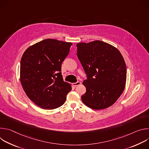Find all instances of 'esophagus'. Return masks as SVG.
<instances>
[{
  "label": "esophagus",
  "instance_id": "obj_1",
  "mask_svg": "<svg viewBox=\"0 0 149 149\" xmlns=\"http://www.w3.org/2000/svg\"><path fill=\"white\" fill-rule=\"evenodd\" d=\"M80 84H81V82H79V81H77V82H74V83H73V84H72V86H74V87H76V86H79V85H80Z\"/></svg>",
  "mask_w": 149,
  "mask_h": 149
}]
</instances>
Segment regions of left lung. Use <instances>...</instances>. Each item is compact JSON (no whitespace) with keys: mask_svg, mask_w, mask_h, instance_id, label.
Returning a JSON list of instances; mask_svg holds the SVG:
<instances>
[{"mask_svg":"<svg viewBox=\"0 0 149 149\" xmlns=\"http://www.w3.org/2000/svg\"><path fill=\"white\" fill-rule=\"evenodd\" d=\"M77 56L87 75L81 96L88 107L102 110L112 105L123 93L127 70L124 58L114 47L101 40L77 44Z\"/></svg>","mask_w":149,"mask_h":149,"instance_id":"obj_1","label":"left lung"}]
</instances>
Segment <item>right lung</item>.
Returning a JSON list of instances; mask_svg holds the SVG:
<instances>
[{
	"label": "right lung",
	"mask_w": 149,
	"mask_h": 149,
	"mask_svg": "<svg viewBox=\"0 0 149 149\" xmlns=\"http://www.w3.org/2000/svg\"><path fill=\"white\" fill-rule=\"evenodd\" d=\"M71 42L46 39L29 47L20 61V79L29 98L39 107H59L72 90L61 73L62 62L70 52Z\"/></svg>",
	"instance_id": "add662e5"
}]
</instances>
